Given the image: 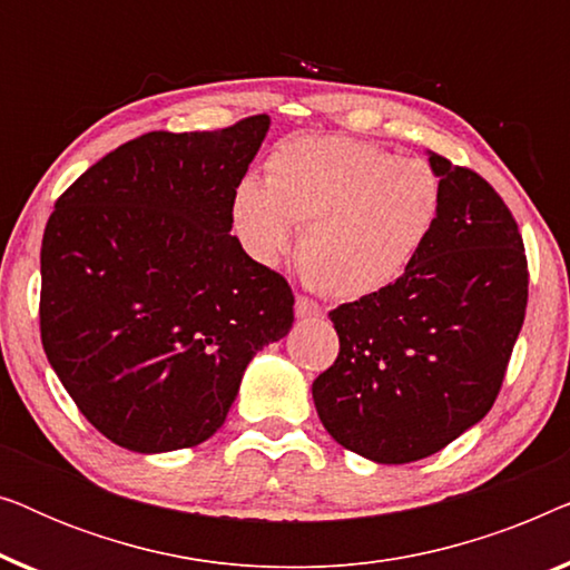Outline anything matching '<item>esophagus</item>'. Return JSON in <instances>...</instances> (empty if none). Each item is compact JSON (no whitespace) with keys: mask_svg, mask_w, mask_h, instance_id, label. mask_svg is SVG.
<instances>
[{"mask_svg":"<svg viewBox=\"0 0 570 570\" xmlns=\"http://www.w3.org/2000/svg\"><path fill=\"white\" fill-rule=\"evenodd\" d=\"M322 314H324V308L318 306L316 301L306 298V295H298V298H295V316L298 318H316Z\"/></svg>","mask_w":570,"mask_h":570,"instance_id":"1","label":"esophagus"}]
</instances>
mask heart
Returning a JSON list of instances; mask_svg holds the SVG:
<instances>
[{
	"label": "heart",
	"mask_w": 570,
	"mask_h": 570,
	"mask_svg": "<svg viewBox=\"0 0 570 570\" xmlns=\"http://www.w3.org/2000/svg\"><path fill=\"white\" fill-rule=\"evenodd\" d=\"M441 181L425 160L347 137L293 139L267 160V184L244 178L233 220L248 252L277 262L303 225L298 264L337 298L400 279L431 236Z\"/></svg>",
	"instance_id": "b5f03b06"
}]
</instances>
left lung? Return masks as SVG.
Listing matches in <instances>:
<instances>
[{"mask_svg":"<svg viewBox=\"0 0 570 570\" xmlns=\"http://www.w3.org/2000/svg\"><path fill=\"white\" fill-rule=\"evenodd\" d=\"M441 209L392 285L330 311L340 355L314 381L334 441L379 464L449 446L493 407L524 324L529 269L511 209L472 168L431 153Z\"/></svg>","mask_w":570,"mask_h":570,"instance_id":"8db88e82","label":"left lung"}]
</instances>
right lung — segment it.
I'll list each match as a JSON object with an SVG mask.
<instances>
[{"label":"right lung","mask_w":570,"mask_h":570,"mask_svg":"<svg viewBox=\"0 0 570 570\" xmlns=\"http://www.w3.org/2000/svg\"><path fill=\"white\" fill-rule=\"evenodd\" d=\"M269 116L147 131L53 205L41 244V342L88 423L137 454L225 423L246 365L293 326V291L230 236L233 197Z\"/></svg>","instance_id":"right-lung-1"}]
</instances>
